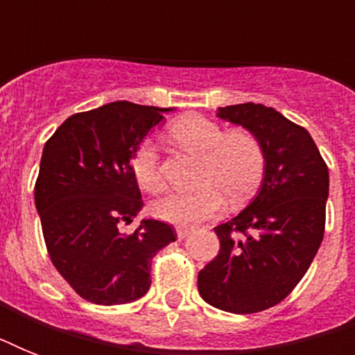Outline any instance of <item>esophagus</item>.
<instances>
[{"instance_id": "esophagus-1", "label": "esophagus", "mask_w": 355, "mask_h": 355, "mask_svg": "<svg viewBox=\"0 0 355 355\" xmlns=\"http://www.w3.org/2000/svg\"><path fill=\"white\" fill-rule=\"evenodd\" d=\"M189 234H191V230H189V228H177L178 239H184V237H188Z\"/></svg>"}]
</instances>
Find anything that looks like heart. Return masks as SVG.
Wrapping results in <instances>:
<instances>
[{"mask_svg": "<svg viewBox=\"0 0 355 355\" xmlns=\"http://www.w3.org/2000/svg\"><path fill=\"white\" fill-rule=\"evenodd\" d=\"M171 138L182 149L200 156V188L193 191H169L153 202V216L160 221L191 227L217 216L225 208V195L239 202L252 193L263 173V150L247 130H223L202 116H188L169 128ZM136 182L147 191L162 188L158 153L153 141L136 147L130 158Z\"/></svg>", "mask_w": 355, "mask_h": 355, "instance_id": "1", "label": "heart"}]
</instances>
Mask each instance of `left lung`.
Here are the masks:
<instances>
[{
    "label": "left lung",
    "mask_w": 355,
    "mask_h": 355,
    "mask_svg": "<svg viewBox=\"0 0 355 355\" xmlns=\"http://www.w3.org/2000/svg\"><path fill=\"white\" fill-rule=\"evenodd\" d=\"M263 150L256 197L216 227L221 250L199 272L200 297L228 313H256L282 302L302 280L324 236L330 177L313 138L278 110L256 103L219 108Z\"/></svg>",
    "instance_id": "1"
}]
</instances>
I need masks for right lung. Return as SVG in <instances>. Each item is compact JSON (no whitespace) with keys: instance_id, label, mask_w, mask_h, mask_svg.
<instances>
[{"instance_id":"add662e5","label":"right lung","mask_w":355,"mask_h":355,"mask_svg":"<svg viewBox=\"0 0 355 355\" xmlns=\"http://www.w3.org/2000/svg\"><path fill=\"white\" fill-rule=\"evenodd\" d=\"M173 108L114 101L69 116L44 145L35 205L55 269L88 302H134L149 291L150 259L175 241L156 219L132 223L144 208L130 158Z\"/></svg>"}]
</instances>
